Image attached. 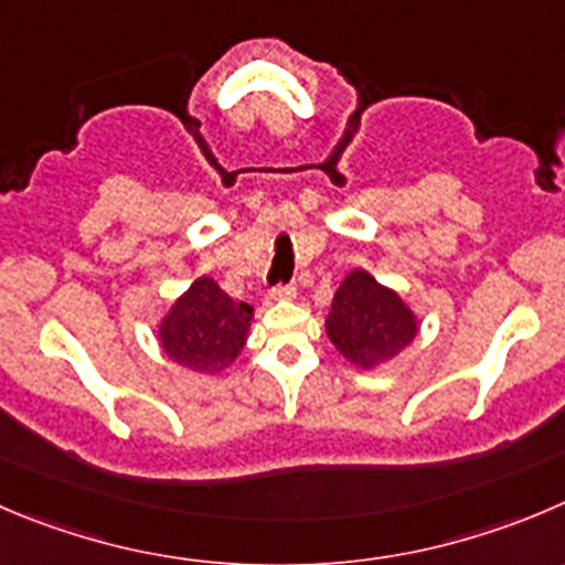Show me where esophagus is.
I'll use <instances>...</instances> for the list:
<instances>
[{"label": "esophagus", "instance_id": "obj_1", "mask_svg": "<svg viewBox=\"0 0 565 565\" xmlns=\"http://www.w3.org/2000/svg\"><path fill=\"white\" fill-rule=\"evenodd\" d=\"M297 297V286H274L271 291H268V299H274V302H286V299H294Z\"/></svg>", "mask_w": 565, "mask_h": 565}]
</instances>
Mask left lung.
Masks as SVG:
<instances>
[{
	"mask_svg": "<svg viewBox=\"0 0 565 565\" xmlns=\"http://www.w3.org/2000/svg\"><path fill=\"white\" fill-rule=\"evenodd\" d=\"M418 319L396 291L363 268L343 277L327 316V338L358 369H380L411 347Z\"/></svg>",
	"mask_w": 565,
	"mask_h": 565,
	"instance_id": "1",
	"label": "left lung"
}]
</instances>
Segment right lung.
Here are the masks:
<instances>
[{"label":"right lung","mask_w":565,"mask_h":565,"mask_svg":"<svg viewBox=\"0 0 565 565\" xmlns=\"http://www.w3.org/2000/svg\"><path fill=\"white\" fill-rule=\"evenodd\" d=\"M255 308L235 302L211 277H199L160 321V347L177 366L218 374L244 349Z\"/></svg>","instance_id":"obj_1"}]
</instances>
